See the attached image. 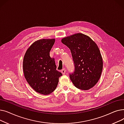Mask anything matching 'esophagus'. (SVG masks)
<instances>
[{
  "instance_id": "34e87169",
  "label": "esophagus",
  "mask_w": 124,
  "mask_h": 124,
  "mask_svg": "<svg viewBox=\"0 0 124 124\" xmlns=\"http://www.w3.org/2000/svg\"><path fill=\"white\" fill-rule=\"evenodd\" d=\"M66 70L65 69V68H63V69H62L61 70V73L63 74H65V73H66Z\"/></svg>"
}]
</instances>
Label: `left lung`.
<instances>
[{"label":"left lung","instance_id":"left-lung-1","mask_svg":"<svg viewBox=\"0 0 124 124\" xmlns=\"http://www.w3.org/2000/svg\"><path fill=\"white\" fill-rule=\"evenodd\" d=\"M61 41L72 54L74 70L69 76L73 84L82 90L93 87L100 79L103 67L98 46L89 37L81 33L64 38Z\"/></svg>","mask_w":124,"mask_h":124}]
</instances>
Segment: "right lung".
Masks as SVG:
<instances>
[{"mask_svg":"<svg viewBox=\"0 0 124 124\" xmlns=\"http://www.w3.org/2000/svg\"><path fill=\"white\" fill-rule=\"evenodd\" d=\"M55 39H42L32 44L27 50L23 61L24 77L37 93L48 95L57 86L62 74L56 70L54 58L50 52Z\"/></svg>","mask_w":124,"mask_h":124,"instance_id":"right-lung-1","label":"right lung"}]
</instances>
